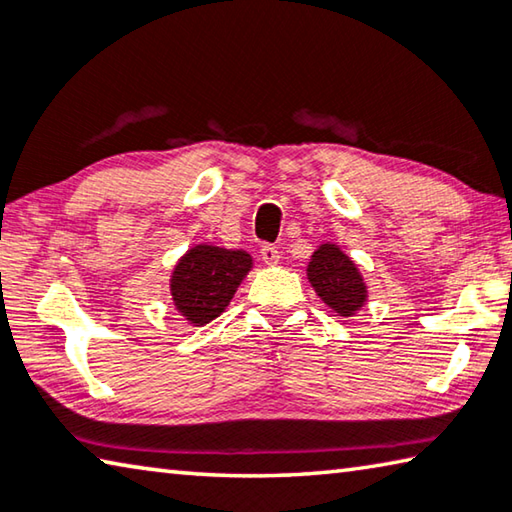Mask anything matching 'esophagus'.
<instances>
[{
	"mask_svg": "<svg viewBox=\"0 0 512 512\" xmlns=\"http://www.w3.org/2000/svg\"><path fill=\"white\" fill-rule=\"evenodd\" d=\"M259 253H262V259L266 264H277L280 262V250H277L273 244H264L259 248Z\"/></svg>",
	"mask_w": 512,
	"mask_h": 512,
	"instance_id": "obj_1",
	"label": "esophagus"
}]
</instances>
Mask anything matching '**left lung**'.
I'll list each match as a JSON object with an SVG mask.
<instances>
[{"label": "left lung", "instance_id": "1", "mask_svg": "<svg viewBox=\"0 0 512 512\" xmlns=\"http://www.w3.org/2000/svg\"><path fill=\"white\" fill-rule=\"evenodd\" d=\"M307 277L318 296L341 316H350L366 300V284L357 266L332 244H323L311 255Z\"/></svg>", "mask_w": 512, "mask_h": 512}]
</instances>
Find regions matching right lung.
I'll use <instances>...</instances> for the list:
<instances>
[{
	"label": "right lung",
	"mask_w": 512,
	"mask_h": 512,
	"mask_svg": "<svg viewBox=\"0 0 512 512\" xmlns=\"http://www.w3.org/2000/svg\"><path fill=\"white\" fill-rule=\"evenodd\" d=\"M244 250L196 246L180 259L171 277V296L178 311L192 323H210L235 296L239 282L250 271Z\"/></svg>",
	"instance_id": "add662e5"
}]
</instances>
